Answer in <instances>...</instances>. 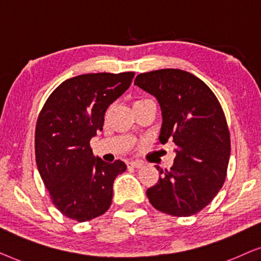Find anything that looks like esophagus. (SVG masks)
Wrapping results in <instances>:
<instances>
[{
    "label": "esophagus",
    "instance_id": "1",
    "mask_svg": "<svg viewBox=\"0 0 261 261\" xmlns=\"http://www.w3.org/2000/svg\"><path fill=\"white\" fill-rule=\"evenodd\" d=\"M128 167H134V168H141L143 166V162L140 161V160H136V161H130L127 162Z\"/></svg>",
    "mask_w": 261,
    "mask_h": 261
}]
</instances>
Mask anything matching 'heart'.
<instances>
[{"label":"heart","instance_id":"heart-1","mask_svg":"<svg viewBox=\"0 0 261 261\" xmlns=\"http://www.w3.org/2000/svg\"><path fill=\"white\" fill-rule=\"evenodd\" d=\"M148 101H151V100H149V99H140V100H136V101H135V102H134V105H133V107H134V106H137V105H141V103L148 102Z\"/></svg>","mask_w":261,"mask_h":261}]
</instances>
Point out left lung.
Wrapping results in <instances>:
<instances>
[{
	"instance_id": "left-lung-1",
	"label": "left lung",
	"mask_w": 261,
	"mask_h": 261,
	"mask_svg": "<svg viewBox=\"0 0 261 261\" xmlns=\"http://www.w3.org/2000/svg\"><path fill=\"white\" fill-rule=\"evenodd\" d=\"M135 85L154 95L162 111L159 141L175 144L171 169L156 166L159 180L147 190L161 213L186 217L203 210L223 186L230 135L214 92L191 72L161 69L137 75Z\"/></svg>"
}]
</instances>
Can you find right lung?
<instances>
[{"label":"right lung","mask_w":261,"mask_h":261,"mask_svg":"<svg viewBox=\"0 0 261 261\" xmlns=\"http://www.w3.org/2000/svg\"><path fill=\"white\" fill-rule=\"evenodd\" d=\"M135 72H98L65 80L51 93L36 125V162L54 205L77 222L105 214L120 160L94 158L89 142L102 130L105 112L131 85Z\"/></svg>","instance_id":"right-lung-1"}]
</instances>
